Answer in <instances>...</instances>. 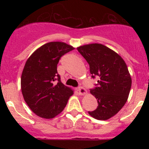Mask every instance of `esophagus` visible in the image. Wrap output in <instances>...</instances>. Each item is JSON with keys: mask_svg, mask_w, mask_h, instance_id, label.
<instances>
[{"mask_svg": "<svg viewBox=\"0 0 149 149\" xmlns=\"http://www.w3.org/2000/svg\"><path fill=\"white\" fill-rule=\"evenodd\" d=\"M78 92H79L80 95H84L87 93L86 90H85V88H83V87H79V88H78Z\"/></svg>", "mask_w": 149, "mask_h": 149, "instance_id": "1", "label": "esophagus"}]
</instances>
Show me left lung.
<instances>
[{
	"label": "left lung",
	"instance_id": "obj_1",
	"mask_svg": "<svg viewBox=\"0 0 149 149\" xmlns=\"http://www.w3.org/2000/svg\"><path fill=\"white\" fill-rule=\"evenodd\" d=\"M77 49L90 65L92 78H100L90 89L98 106L89 114L97 120L109 119L123 107L129 96L132 79L127 65L119 54L102 44H89Z\"/></svg>",
	"mask_w": 149,
	"mask_h": 149
}]
</instances>
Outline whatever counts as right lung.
Masks as SVG:
<instances>
[{
	"label": "right lung",
	"instance_id": "add662e5",
	"mask_svg": "<svg viewBox=\"0 0 149 149\" xmlns=\"http://www.w3.org/2000/svg\"><path fill=\"white\" fill-rule=\"evenodd\" d=\"M73 49L62 42H47L27 59L22 74V92L26 103L37 116L53 118L64 110L73 94L61 83L57 69L61 57Z\"/></svg>",
	"mask_w": 149,
	"mask_h": 149
}]
</instances>
